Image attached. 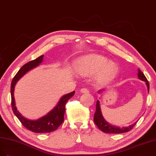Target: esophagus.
<instances>
[{
	"mask_svg": "<svg viewBox=\"0 0 156 156\" xmlns=\"http://www.w3.org/2000/svg\"><path fill=\"white\" fill-rule=\"evenodd\" d=\"M80 91L83 93H89V89L87 88H82L80 90Z\"/></svg>",
	"mask_w": 156,
	"mask_h": 156,
	"instance_id": "34e87169",
	"label": "esophagus"
}]
</instances>
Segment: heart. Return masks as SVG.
<instances>
[{"mask_svg":"<svg viewBox=\"0 0 156 156\" xmlns=\"http://www.w3.org/2000/svg\"><path fill=\"white\" fill-rule=\"evenodd\" d=\"M78 71L84 76H92L98 73L97 78L101 82L113 79L118 72L116 63L109 62L108 58L100 54H91L79 60Z\"/></svg>","mask_w":156,"mask_h":156,"instance_id":"b5f03b06","label":"heart"}]
</instances>
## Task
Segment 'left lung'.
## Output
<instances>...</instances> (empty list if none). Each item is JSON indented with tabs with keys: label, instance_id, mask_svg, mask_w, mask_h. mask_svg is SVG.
I'll use <instances>...</instances> for the list:
<instances>
[{
	"label": "left lung",
	"instance_id": "left-lung-1",
	"mask_svg": "<svg viewBox=\"0 0 156 156\" xmlns=\"http://www.w3.org/2000/svg\"><path fill=\"white\" fill-rule=\"evenodd\" d=\"M138 77L140 80H143V81L146 82V84L147 85L148 91L149 92L150 89V85L148 83V81L147 80V78L144 76V74L140 71L139 69L138 71ZM94 122L97 126V127L102 131L105 133H122L124 132H128L130 130L132 129L135 126V125L136 124L137 122H135L133 124L129 126L128 127L126 128H119L117 126H114L111 124H109L108 122H107L104 120L102 113L101 110H100V104L99 101L97 100V104H96V112L94 115Z\"/></svg>",
	"mask_w": 156,
	"mask_h": 156
}]
</instances>
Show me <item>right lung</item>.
<instances>
[{
  "instance_id": "right-lung-1",
  "label": "right lung",
  "mask_w": 156,
  "mask_h": 156,
  "mask_svg": "<svg viewBox=\"0 0 156 156\" xmlns=\"http://www.w3.org/2000/svg\"><path fill=\"white\" fill-rule=\"evenodd\" d=\"M44 55L38 57L36 59H34L24 65L20 69L19 71L16 74L12 80L11 83V97H12V108L13 113L20 120V122L28 130L34 133H50L56 130L64 120V114L65 111V104L67 102L74 96L75 91L69 93L63 96L59 101L58 105L52 111L48 113L47 115L36 120H30L25 119L19 113L16 107L15 99L13 96L15 85L18 80L21 78L25 73L29 71L30 70L37 67L43 61Z\"/></svg>"
}]
</instances>
